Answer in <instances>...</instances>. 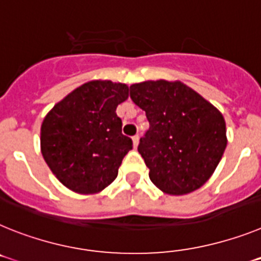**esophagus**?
<instances>
[{
	"instance_id": "34e87169",
	"label": "esophagus",
	"mask_w": 261,
	"mask_h": 261,
	"mask_svg": "<svg viewBox=\"0 0 261 261\" xmlns=\"http://www.w3.org/2000/svg\"><path fill=\"white\" fill-rule=\"evenodd\" d=\"M132 141H133V146H135V148H137V145H139V142H140L139 135L133 136V137H132Z\"/></svg>"
}]
</instances>
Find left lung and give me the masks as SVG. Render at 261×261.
Wrapping results in <instances>:
<instances>
[{
    "label": "left lung",
    "instance_id": "obj_1",
    "mask_svg": "<svg viewBox=\"0 0 261 261\" xmlns=\"http://www.w3.org/2000/svg\"><path fill=\"white\" fill-rule=\"evenodd\" d=\"M130 99L145 111L150 125L139 144L150 181L170 195L203 186L227 146L219 109L179 80L132 84Z\"/></svg>",
    "mask_w": 261,
    "mask_h": 261
}]
</instances>
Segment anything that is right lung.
Instances as JSON below:
<instances>
[{
  "instance_id": "add662e5",
  "label": "right lung",
  "mask_w": 261,
  "mask_h": 261,
  "mask_svg": "<svg viewBox=\"0 0 261 261\" xmlns=\"http://www.w3.org/2000/svg\"><path fill=\"white\" fill-rule=\"evenodd\" d=\"M129 96L124 83L91 80L53 107L41 126V152L53 174L77 194H96L117 177L132 140L116 108Z\"/></svg>"
}]
</instances>
